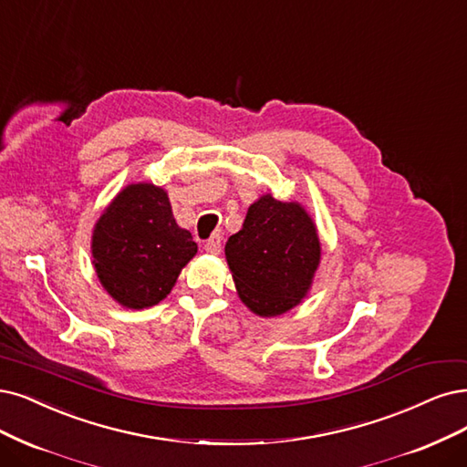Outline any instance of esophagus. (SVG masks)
Instances as JSON below:
<instances>
[{"instance_id":"esophagus-1","label":"esophagus","mask_w":467,"mask_h":467,"mask_svg":"<svg viewBox=\"0 0 467 467\" xmlns=\"http://www.w3.org/2000/svg\"><path fill=\"white\" fill-rule=\"evenodd\" d=\"M221 244H223L221 234H219V233H213L210 238L205 240L203 248H205V252H210V254H219V252H221Z\"/></svg>"}]
</instances>
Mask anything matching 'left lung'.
Returning <instances> with one entry per match:
<instances>
[{"label":"left lung","mask_w":467,"mask_h":467,"mask_svg":"<svg viewBox=\"0 0 467 467\" xmlns=\"http://www.w3.org/2000/svg\"><path fill=\"white\" fill-rule=\"evenodd\" d=\"M224 254L240 300L254 314L271 317L306 296L321 246L316 224L300 203L265 194L250 205L243 229L229 238Z\"/></svg>","instance_id":"left-lung-1"}]
</instances>
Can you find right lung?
I'll list each match as a JSON object with an SVG mask.
<instances>
[{
    "label": "right lung",
    "mask_w": 467,
    "mask_h": 467,
    "mask_svg": "<svg viewBox=\"0 0 467 467\" xmlns=\"http://www.w3.org/2000/svg\"><path fill=\"white\" fill-rule=\"evenodd\" d=\"M198 246L181 229L163 188L130 184L117 194L92 236L98 279L125 307L160 304Z\"/></svg>",
    "instance_id": "1"
}]
</instances>
